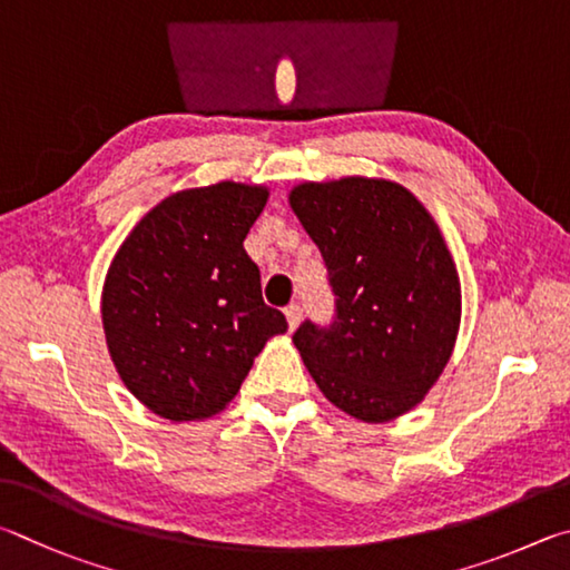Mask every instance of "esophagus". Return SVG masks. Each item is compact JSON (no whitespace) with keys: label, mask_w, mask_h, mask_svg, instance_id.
<instances>
[{"label":"esophagus","mask_w":570,"mask_h":570,"mask_svg":"<svg viewBox=\"0 0 570 570\" xmlns=\"http://www.w3.org/2000/svg\"><path fill=\"white\" fill-rule=\"evenodd\" d=\"M285 317H287V325H291V331H295L297 325H301V317H303V307L297 303H291L285 307Z\"/></svg>","instance_id":"obj_1"}]
</instances>
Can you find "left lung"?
<instances>
[{
	"instance_id": "1",
	"label": "left lung",
	"mask_w": 570,
	"mask_h": 570,
	"mask_svg": "<svg viewBox=\"0 0 570 570\" xmlns=\"http://www.w3.org/2000/svg\"><path fill=\"white\" fill-rule=\"evenodd\" d=\"M291 207L321 249L335 321L293 335L323 395L363 423L423 401L453 355L461 279L441 227L411 189L375 177L293 187Z\"/></svg>"
}]
</instances>
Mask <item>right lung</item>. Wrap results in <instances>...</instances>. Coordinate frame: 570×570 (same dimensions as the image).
<instances>
[{"label":"right lung","instance_id":"obj_1","mask_svg":"<svg viewBox=\"0 0 570 570\" xmlns=\"http://www.w3.org/2000/svg\"><path fill=\"white\" fill-rule=\"evenodd\" d=\"M267 187L217 183L165 197L119 245L102 325L119 377L167 421H203L237 395L255 355L287 331L267 307L245 237Z\"/></svg>","mask_w":570,"mask_h":570}]
</instances>
